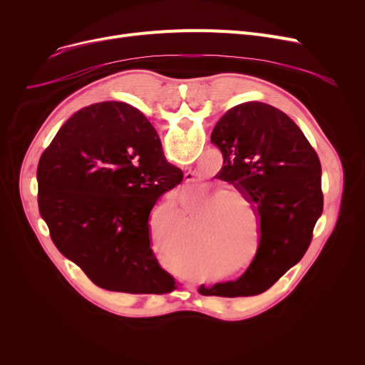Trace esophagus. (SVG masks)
I'll return each instance as SVG.
<instances>
[{"label": "esophagus", "instance_id": "esophagus-1", "mask_svg": "<svg viewBox=\"0 0 365 365\" xmlns=\"http://www.w3.org/2000/svg\"><path fill=\"white\" fill-rule=\"evenodd\" d=\"M190 179H192V175H190V173H186V175H185V180H186V182H190Z\"/></svg>", "mask_w": 365, "mask_h": 365}]
</instances>
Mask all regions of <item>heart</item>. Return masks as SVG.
Instances as JSON below:
<instances>
[{"label":"heart","mask_w":365,"mask_h":365,"mask_svg":"<svg viewBox=\"0 0 365 365\" xmlns=\"http://www.w3.org/2000/svg\"><path fill=\"white\" fill-rule=\"evenodd\" d=\"M232 195H235V190H232V189H223V190H220V192L215 194L212 198H210V202H217V201H220L222 198L232 197Z\"/></svg>","instance_id":"b5f03b06"}]
</instances>
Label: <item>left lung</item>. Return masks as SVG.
I'll use <instances>...</instances> for the list:
<instances>
[{
    "instance_id": "obj_1",
    "label": "left lung",
    "mask_w": 365,
    "mask_h": 365,
    "mask_svg": "<svg viewBox=\"0 0 365 365\" xmlns=\"http://www.w3.org/2000/svg\"><path fill=\"white\" fill-rule=\"evenodd\" d=\"M223 155L217 179L232 183L260 222L257 253L237 279L201 285L202 296H256L300 262L322 215L321 164L296 123L279 109L247 102L229 109L212 133Z\"/></svg>"
}]
</instances>
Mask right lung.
Wrapping results in <instances>:
<instances>
[{"mask_svg": "<svg viewBox=\"0 0 365 365\" xmlns=\"http://www.w3.org/2000/svg\"><path fill=\"white\" fill-rule=\"evenodd\" d=\"M183 173L145 115L123 102L75 112L38 163V208L65 257L101 289L165 294L176 279L150 248L149 215Z\"/></svg>", "mask_w": 365, "mask_h": 365, "instance_id": "obj_1", "label": "right lung"}]
</instances>
